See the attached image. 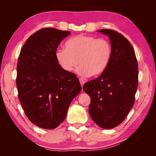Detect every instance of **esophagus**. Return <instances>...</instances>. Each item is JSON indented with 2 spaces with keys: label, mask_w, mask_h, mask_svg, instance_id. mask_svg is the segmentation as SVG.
Segmentation results:
<instances>
[{
  "label": "esophagus",
  "mask_w": 156,
  "mask_h": 156,
  "mask_svg": "<svg viewBox=\"0 0 156 156\" xmlns=\"http://www.w3.org/2000/svg\"><path fill=\"white\" fill-rule=\"evenodd\" d=\"M79 80H80V84H81L82 87H83V85H84V83H85V81H84V79H83V78H80V79H79Z\"/></svg>",
  "instance_id": "34e87169"
}]
</instances>
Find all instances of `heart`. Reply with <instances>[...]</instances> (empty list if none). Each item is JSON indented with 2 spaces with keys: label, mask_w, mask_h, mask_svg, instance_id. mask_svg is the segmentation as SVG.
<instances>
[{
  "label": "heart",
  "mask_w": 156,
  "mask_h": 156,
  "mask_svg": "<svg viewBox=\"0 0 156 156\" xmlns=\"http://www.w3.org/2000/svg\"><path fill=\"white\" fill-rule=\"evenodd\" d=\"M65 47V49H58L55 56L60 68L67 73L72 72L79 61V75L100 76L112 59V46L105 38L80 34L68 39Z\"/></svg>",
  "instance_id": "1"
}]
</instances>
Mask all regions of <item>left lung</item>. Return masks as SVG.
<instances>
[{"label":"left lung","mask_w":156,"mask_h":156,"mask_svg":"<svg viewBox=\"0 0 156 156\" xmlns=\"http://www.w3.org/2000/svg\"><path fill=\"white\" fill-rule=\"evenodd\" d=\"M109 37L112 56L106 70L99 77L84 84L91 98L89 114L103 129L114 128L125 119L135 102L138 84V61L127 39L112 30H100Z\"/></svg>","instance_id":"left-lung-1"}]
</instances>
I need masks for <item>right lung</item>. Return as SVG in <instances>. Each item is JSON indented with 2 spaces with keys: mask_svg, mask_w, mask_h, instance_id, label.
I'll use <instances>...</instances> for the list:
<instances>
[{
  "mask_svg": "<svg viewBox=\"0 0 156 156\" xmlns=\"http://www.w3.org/2000/svg\"><path fill=\"white\" fill-rule=\"evenodd\" d=\"M71 33L43 28L29 37L17 63L16 86L25 115L34 125L56 128L65 120L72 100L80 93L78 78L56 61L58 47Z\"/></svg>",
  "mask_w": 156,
  "mask_h": 156,
  "instance_id": "right-lung-1",
  "label": "right lung"
}]
</instances>
